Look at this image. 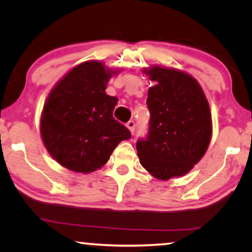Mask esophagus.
<instances>
[{
    "label": "esophagus",
    "mask_w": 252,
    "mask_h": 252,
    "mask_svg": "<svg viewBox=\"0 0 252 252\" xmlns=\"http://www.w3.org/2000/svg\"><path fill=\"white\" fill-rule=\"evenodd\" d=\"M126 126H127V129L131 131V133L133 134L134 130H136V122H134L133 120H130V121L126 123Z\"/></svg>",
    "instance_id": "esophagus-1"
}]
</instances>
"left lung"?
<instances>
[{"label": "left lung", "mask_w": 252, "mask_h": 252, "mask_svg": "<svg viewBox=\"0 0 252 252\" xmlns=\"http://www.w3.org/2000/svg\"><path fill=\"white\" fill-rule=\"evenodd\" d=\"M156 82L148 90V133L138 139L140 164L160 180L187 174L208 148L212 115L194 78L174 69L146 71Z\"/></svg>", "instance_id": "8db88e82"}]
</instances>
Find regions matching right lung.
Wrapping results in <instances>:
<instances>
[{"label": "right lung", "mask_w": 252, "mask_h": 252, "mask_svg": "<svg viewBox=\"0 0 252 252\" xmlns=\"http://www.w3.org/2000/svg\"><path fill=\"white\" fill-rule=\"evenodd\" d=\"M113 73L97 61L79 64L58 82L44 105L45 147L71 171L100 168L116 146L131 138L129 129L113 118L118 98L105 93Z\"/></svg>", "instance_id": "obj_1"}]
</instances>
